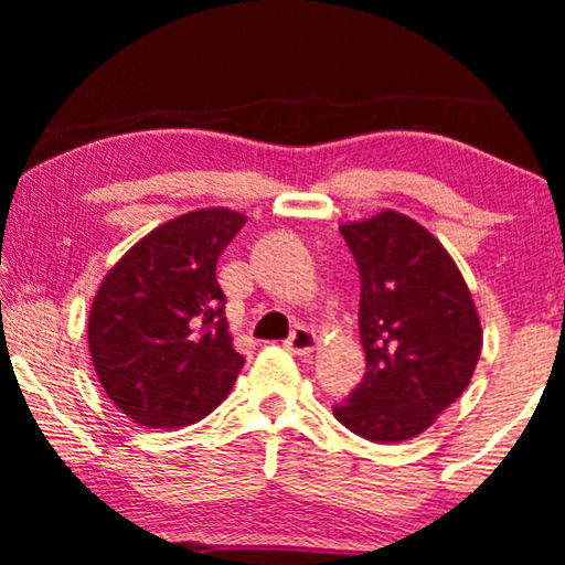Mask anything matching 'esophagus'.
Wrapping results in <instances>:
<instances>
[{
  "mask_svg": "<svg viewBox=\"0 0 565 565\" xmlns=\"http://www.w3.org/2000/svg\"><path fill=\"white\" fill-rule=\"evenodd\" d=\"M313 347H316V334L306 327H298L288 337V342H285V350H288L290 354H296V358H308V354L313 352Z\"/></svg>",
  "mask_w": 565,
  "mask_h": 565,
  "instance_id": "obj_1",
  "label": "esophagus"
}]
</instances>
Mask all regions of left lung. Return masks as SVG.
<instances>
[{"label":"left lung","mask_w":565,"mask_h":565,"mask_svg":"<svg viewBox=\"0 0 565 565\" xmlns=\"http://www.w3.org/2000/svg\"><path fill=\"white\" fill-rule=\"evenodd\" d=\"M360 273L365 377L334 416L370 443L422 435L468 388L481 358V321L445 246L385 211L339 226Z\"/></svg>","instance_id":"obj_1"}]
</instances>
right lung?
Returning a JSON list of instances; mask_svg holds the SVG:
<instances>
[{
	"label": "right lung",
	"mask_w": 565,
	"mask_h": 565,
	"mask_svg": "<svg viewBox=\"0 0 565 565\" xmlns=\"http://www.w3.org/2000/svg\"><path fill=\"white\" fill-rule=\"evenodd\" d=\"M244 215L184 213L141 238L99 285L89 352L107 398L136 424H195L228 396L244 358L234 350L215 265Z\"/></svg>",
	"instance_id": "add662e5"
}]
</instances>
